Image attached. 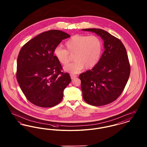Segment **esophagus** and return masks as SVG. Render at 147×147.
I'll use <instances>...</instances> for the list:
<instances>
[{"mask_svg": "<svg viewBox=\"0 0 147 147\" xmlns=\"http://www.w3.org/2000/svg\"><path fill=\"white\" fill-rule=\"evenodd\" d=\"M77 77V76L76 75H74V74H71V75H70V77H71V79H73L76 78Z\"/></svg>", "mask_w": 147, "mask_h": 147, "instance_id": "34e87169", "label": "esophagus"}]
</instances>
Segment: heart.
<instances>
[{
  "label": "heart",
  "instance_id": "1",
  "mask_svg": "<svg viewBox=\"0 0 147 147\" xmlns=\"http://www.w3.org/2000/svg\"><path fill=\"white\" fill-rule=\"evenodd\" d=\"M65 46L67 50L60 46L55 47L54 54L62 65L69 63V54H74L75 61L64 67L65 71L71 74L78 73L84 67L93 68L99 60L102 51V42L95 35H73L65 42Z\"/></svg>",
  "mask_w": 147,
  "mask_h": 147
}]
</instances>
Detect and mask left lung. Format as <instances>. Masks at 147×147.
I'll return each mask as SVG.
<instances>
[{"mask_svg": "<svg viewBox=\"0 0 147 147\" xmlns=\"http://www.w3.org/2000/svg\"><path fill=\"white\" fill-rule=\"evenodd\" d=\"M103 39L104 52L95 66L79 75L83 98L87 103L101 106L115 100L129 77L130 67L127 51L121 40L100 29H84Z\"/></svg>", "mask_w": 147, "mask_h": 147, "instance_id": "1", "label": "left lung"}]
</instances>
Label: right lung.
I'll return each mask as SVG.
<instances>
[{
    "instance_id": "1",
    "label": "right lung",
    "mask_w": 147,
    "mask_h": 147,
    "mask_svg": "<svg viewBox=\"0 0 147 147\" xmlns=\"http://www.w3.org/2000/svg\"><path fill=\"white\" fill-rule=\"evenodd\" d=\"M70 35L58 30L43 32L20 49L17 59V79L28 100L36 106L53 107L61 101L64 90L71 82L68 73L61 71L54 51Z\"/></svg>"
}]
</instances>
